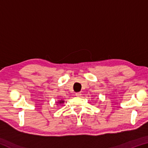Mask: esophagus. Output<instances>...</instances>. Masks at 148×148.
Listing matches in <instances>:
<instances>
[{
	"label": "esophagus",
	"instance_id": "1",
	"mask_svg": "<svg viewBox=\"0 0 148 148\" xmlns=\"http://www.w3.org/2000/svg\"><path fill=\"white\" fill-rule=\"evenodd\" d=\"M76 97H81V95H82V94H81V92H76Z\"/></svg>",
	"mask_w": 148,
	"mask_h": 148
}]
</instances>
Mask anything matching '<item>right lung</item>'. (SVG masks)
<instances>
[{
    "label": "right lung",
    "mask_w": 148,
    "mask_h": 148,
    "mask_svg": "<svg viewBox=\"0 0 148 148\" xmlns=\"http://www.w3.org/2000/svg\"><path fill=\"white\" fill-rule=\"evenodd\" d=\"M59 103H63V102H64V101H59Z\"/></svg>",
    "instance_id": "1"
}]
</instances>
